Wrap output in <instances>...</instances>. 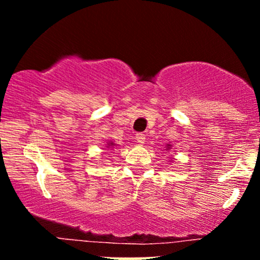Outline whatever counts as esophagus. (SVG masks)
Segmentation results:
<instances>
[{"instance_id":"esophagus-1","label":"esophagus","mask_w":260,"mask_h":260,"mask_svg":"<svg viewBox=\"0 0 260 260\" xmlns=\"http://www.w3.org/2000/svg\"><path fill=\"white\" fill-rule=\"evenodd\" d=\"M136 140L139 143V144H144L145 142V136L143 133H137L136 134Z\"/></svg>"}]
</instances>
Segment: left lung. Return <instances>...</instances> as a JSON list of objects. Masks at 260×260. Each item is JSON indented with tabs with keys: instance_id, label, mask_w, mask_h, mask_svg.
Instances as JSON below:
<instances>
[{
	"instance_id": "obj_1",
	"label": "left lung",
	"mask_w": 260,
	"mask_h": 260,
	"mask_svg": "<svg viewBox=\"0 0 260 260\" xmlns=\"http://www.w3.org/2000/svg\"><path fill=\"white\" fill-rule=\"evenodd\" d=\"M171 149H172V144H166V149H165L166 151H170V150H171ZM170 161H171V162H174V161H172V160H170Z\"/></svg>"
}]
</instances>
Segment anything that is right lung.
<instances>
[{"label":"right lung","instance_id":"obj_1","mask_svg":"<svg viewBox=\"0 0 260 260\" xmlns=\"http://www.w3.org/2000/svg\"><path fill=\"white\" fill-rule=\"evenodd\" d=\"M116 145H117V144H116V143L113 142V140H107L106 144L104 145V147H105V149H111V150H112V149L115 148Z\"/></svg>","mask_w":260,"mask_h":260}]
</instances>
